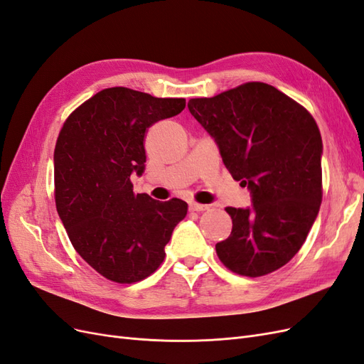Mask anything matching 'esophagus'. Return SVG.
Masks as SVG:
<instances>
[{"label":"esophagus","instance_id":"1","mask_svg":"<svg viewBox=\"0 0 364 364\" xmlns=\"http://www.w3.org/2000/svg\"><path fill=\"white\" fill-rule=\"evenodd\" d=\"M190 209H191V211H197V213H200V211H208V209H209V205H203V203L191 202V203H190Z\"/></svg>","mask_w":364,"mask_h":364}]
</instances>
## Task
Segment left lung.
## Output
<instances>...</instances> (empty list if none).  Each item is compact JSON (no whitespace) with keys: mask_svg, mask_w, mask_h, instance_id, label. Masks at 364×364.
<instances>
[{"mask_svg":"<svg viewBox=\"0 0 364 364\" xmlns=\"http://www.w3.org/2000/svg\"><path fill=\"white\" fill-rule=\"evenodd\" d=\"M229 173L253 206H228L232 232L215 245L230 272L258 278L285 266L310 232L322 202V136L313 115L277 87L247 82L191 98Z\"/></svg>","mask_w":364,"mask_h":364,"instance_id":"8db88e82","label":"left lung"}]
</instances>
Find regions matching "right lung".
<instances>
[{"label":"right lung","instance_id":"add662e5","mask_svg":"<svg viewBox=\"0 0 364 364\" xmlns=\"http://www.w3.org/2000/svg\"><path fill=\"white\" fill-rule=\"evenodd\" d=\"M185 98L115 86L74 109L54 149V200L71 245L109 281L134 284L156 272L188 205L135 194L150 126L183 111Z\"/></svg>","mask_w":364,"mask_h":364}]
</instances>
